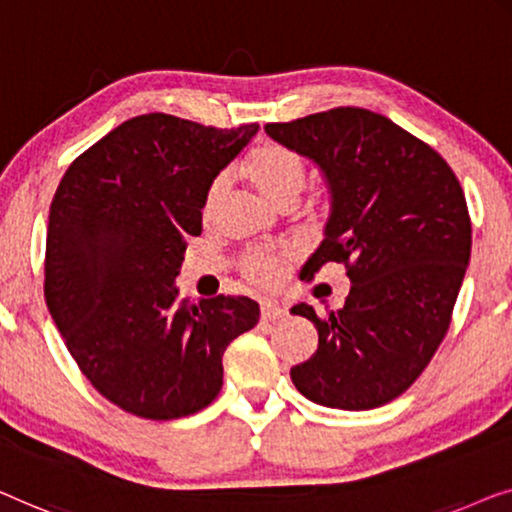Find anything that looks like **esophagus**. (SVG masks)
<instances>
[{"mask_svg": "<svg viewBox=\"0 0 512 512\" xmlns=\"http://www.w3.org/2000/svg\"><path fill=\"white\" fill-rule=\"evenodd\" d=\"M285 315H287V308L276 304V301H264V304H262V320L264 322L283 320Z\"/></svg>", "mask_w": 512, "mask_h": 512, "instance_id": "obj_1", "label": "esophagus"}]
</instances>
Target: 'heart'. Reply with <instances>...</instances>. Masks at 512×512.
<instances>
[{
    "label": "heart",
    "mask_w": 512,
    "mask_h": 512,
    "mask_svg": "<svg viewBox=\"0 0 512 512\" xmlns=\"http://www.w3.org/2000/svg\"><path fill=\"white\" fill-rule=\"evenodd\" d=\"M246 176L253 183L262 197L271 201L278 208H290L299 199L304 190L308 171L306 162L297 150L283 143L266 141L257 146L246 160ZM229 185L227 174H218L206 187L204 194V215H213L220 206ZM292 257L287 253H264V250H250L241 257V271L246 278L257 285H278L290 269Z\"/></svg>",
    "instance_id": "obj_1"
}]
</instances>
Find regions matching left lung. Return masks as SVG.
Masks as SVG:
<instances>
[{"mask_svg": "<svg viewBox=\"0 0 512 512\" xmlns=\"http://www.w3.org/2000/svg\"><path fill=\"white\" fill-rule=\"evenodd\" d=\"M264 129L311 157L331 190L327 239L304 273L336 262L352 283L336 311L292 308L318 329V350L292 366V383L320 406H385L420 378L450 329L471 257L462 185L434 148L357 106Z\"/></svg>", "mask_w": 512, "mask_h": 512, "instance_id": "1", "label": "left lung"}]
</instances>
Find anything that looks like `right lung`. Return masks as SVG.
<instances>
[{"mask_svg":"<svg viewBox=\"0 0 512 512\" xmlns=\"http://www.w3.org/2000/svg\"><path fill=\"white\" fill-rule=\"evenodd\" d=\"M259 125L206 127L167 113L122 122L76 157L50 204L43 294L90 385L146 420L206 408L227 345L259 304L218 294L192 304L174 278L201 234L208 183Z\"/></svg>","mask_w":512,"mask_h":512,"instance_id":"1","label":"right lung"}]
</instances>
